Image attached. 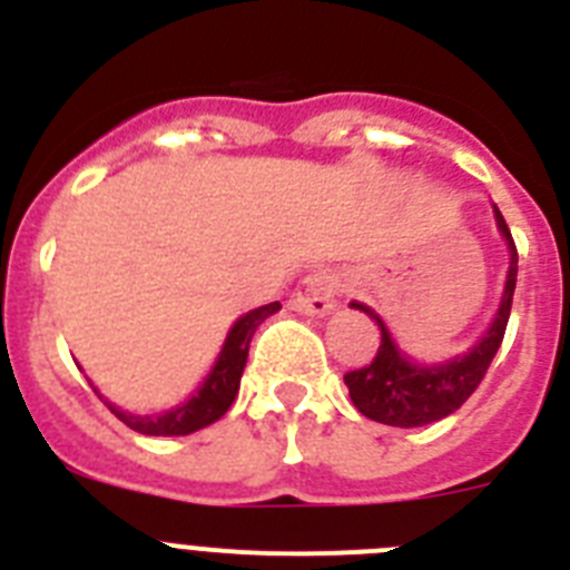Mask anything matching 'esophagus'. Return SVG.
Returning a JSON list of instances; mask_svg holds the SVG:
<instances>
[{"label": "esophagus", "mask_w": 570, "mask_h": 570, "mask_svg": "<svg viewBox=\"0 0 570 570\" xmlns=\"http://www.w3.org/2000/svg\"><path fill=\"white\" fill-rule=\"evenodd\" d=\"M336 296H340V276L331 271H316L296 285L291 305L299 314L325 316L336 308Z\"/></svg>", "instance_id": "obj_1"}]
</instances>
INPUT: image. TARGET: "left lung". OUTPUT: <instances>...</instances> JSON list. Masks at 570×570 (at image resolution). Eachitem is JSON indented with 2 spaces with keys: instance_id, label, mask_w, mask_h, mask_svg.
<instances>
[{
  "instance_id": "left-lung-1",
  "label": "left lung",
  "mask_w": 570,
  "mask_h": 570,
  "mask_svg": "<svg viewBox=\"0 0 570 570\" xmlns=\"http://www.w3.org/2000/svg\"><path fill=\"white\" fill-rule=\"evenodd\" d=\"M493 216H497V228L505 236L508 250H511V265H508L500 308L493 314V322L488 325L485 334L468 354L454 356L442 365H416L396 347L391 331L385 328V322L374 311L362 302H351V308L362 311L380 325L382 336L374 360L365 367H356V371L345 374L347 394H351V402L362 416L394 428L431 425L442 416L454 414L456 407L480 387L482 376L488 374V365L497 356L502 336H505L513 288H517V245H513V236L502 219L500 208H493Z\"/></svg>"
}]
</instances>
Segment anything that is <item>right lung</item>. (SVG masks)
I'll return each mask as SVG.
<instances>
[{"instance_id": "right-lung-1", "label": "right lung", "mask_w": 570, "mask_h": 570, "mask_svg": "<svg viewBox=\"0 0 570 570\" xmlns=\"http://www.w3.org/2000/svg\"><path fill=\"white\" fill-rule=\"evenodd\" d=\"M276 311H279V302H271V305L248 311V314L234 322V328L228 331V340H225L223 351H219L214 367H210L208 380L183 405H176L170 411H163V414L154 416H136L122 411V407L110 405L97 391L99 400H105V405L110 407V414H116V420H122L125 425L134 428V431H139L145 436H185L199 431V428H208L210 422L225 416L230 402L239 394V380L242 371H245V362H248V347L250 340H254V331L271 314H276Z\"/></svg>"}]
</instances>
